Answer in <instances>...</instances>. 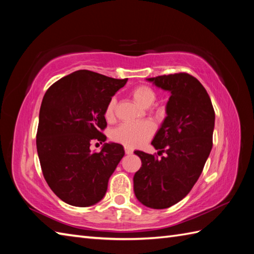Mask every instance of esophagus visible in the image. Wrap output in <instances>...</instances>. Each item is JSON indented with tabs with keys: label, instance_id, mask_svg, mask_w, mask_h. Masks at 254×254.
Returning <instances> with one entry per match:
<instances>
[{
	"label": "esophagus",
	"instance_id": "esophagus-1",
	"mask_svg": "<svg viewBox=\"0 0 254 254\" xmlns=\"http://www.w3.org/2000/svg\"><path fill=\"white\" fill-rule=\"evenodd\" d=\"M124 150H126V154H127V155H130V154L133 153V149L130 148V147H127V146L124 147Z\"/></svg>",
	"mask_w": 254,
	"mask_h": 254
}]
</instances>
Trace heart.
<instances>
[{
  "label": "heart",
  "instance_id": "1",
  "mask_svg": "<svg viewBox=\"0 0 254 254\" xmlns=\"http://www.w3.org/2000/svg\"><path fill=\"white\" fill-rule=\"evenodd\" d=\"M132 97L136 104L142 108L150 107L156 100L155 91L148 86H138L132 91ZM116 104V98H111L108 102L105 110V118L107 121H112L115 118ZM154 132L155 126L150 121L123 123L112 132V138L127 147H138L148 141Z\"/></svg>",
  "mask_w": 254,
  "mask_h": 254
}]
</instances>
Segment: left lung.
Here are the masks:
<instances>
[{
	"label": "left lung",
	"mask_w": 254,
	"mask_h": 254,
	"mask_svg": "<svg viewBox=\"0 0 254 254\" xmlns=\"http://www.w3.org/2000/svg\"><path fill=\"white\" fill-rule=\"evenodd\" d=\"M169 91L164 122L152 145L157 156L135 150L142 167L133 178L134 193L150 208L170 207L188 195L213 147L215 112L206 89L187 73L146 78Z\"/></svg>",
	"instance_id": "left-lung-1"
}]
</instances>
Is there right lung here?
<instances>
[{
	"mask_svg": "<svg viewBox=\"0 0 254 254\" xmlns=\"http://www.w3.org/2000/svg\"><path fill=\"white\" fill-rule=\"evenodd\" d=\"M79 69L59 79L46 91L39 112L37 152L45 179L58 197L73 206L87 207L104 198L108 181L124 156L118 143L90 150L93 139L105 142V110L127 84Z\"/></svg>",
	"mask_w": 254,
	"mask_h": 254,
	"instance_id": "1",
	"label": "right lung"
}]
</instances>
